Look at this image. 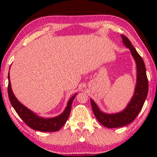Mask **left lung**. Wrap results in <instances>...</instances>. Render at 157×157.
I'll return each instance as SVG.
<instances>
[{"label": "left lung", "instance_id": "8db88e82", "mask_svg": "<svg viewBox=\"0 0 157 157\" xmlns=\"http://www.w3.org/2000/svg\"><path fill=\"white\" fill-rule=\"evenodd\" d=\"M122 41L131 51L136 65V84L132 99L123 111L116 113H106L101 111L93 100L91 99V107L96 119L107 128H118L132 123L142 109L148 94L149 84L146 67L142 58L127 37L121 35Z\"/></svg>", "mask_w": 157, "mask_h": 157}]
</instances>
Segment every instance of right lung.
<instances>
[{
  "label": "right lung",
  "instance_id": "right-lung-1",
  "mask_svg": "<svg viewBox=\"0 0 157 157\" xmlns=\"http://www.w3.org/2000/svg\"><path fill=\"white\" fill-rule=\"evenodd\" d=\"M8 93L10 104L13 107L15 111L18 113L21 119L27 124L32 129L36 131H40L44 132H57L61 129L67 121L69 117L71 105L76 94H75L71 98L68 100L65 110L58 117L53 118H44L36 115L35 113L28 109L26 106L23 105L17 99L13 94L11 89V84L10 81V75L8 73Z\"/></svg>",
  "mask_w": 157,
  "mask_h": 157
}]
</instances>
